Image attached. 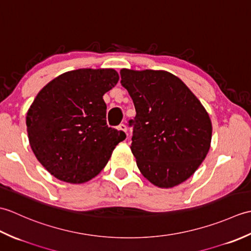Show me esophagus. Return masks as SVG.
Instances as JSON below:
<instances>
[{"mask_svg": "<svg viewBox=\"0 0 251 251\" xmlns=\"http://www.w3.org/2000/svg\"><path fill=\"white\" fill-rule=\"evenodd\" d=\"M119 130L124 131V132H126V134H127V126H126L125 124H121V125L119 126Z\"/></svg>", "mask_w": 251, "mask_h": 251, "instance_id": "obj_1", "label": "esophagus"}]
</instances>
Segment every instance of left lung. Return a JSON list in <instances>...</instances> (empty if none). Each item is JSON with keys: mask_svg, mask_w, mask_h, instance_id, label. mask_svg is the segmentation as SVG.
<instances>
[{"mask_svg": "<svg viewBox=\"0 0 251 251\" xmlns=\"http://www.w3.org/2000/svg\"><path fill=\"white\" fill-rule=\"evenodd\" d=\"M136 109L131 152L143 177L162 189L184 182L210 149L209 114L190 88L165 70L122 69Z\"/></svg>", "mask_w": 251, "mask_h": 251, "instance_id": "obj_1", "label": "left lung"}]
</instances>
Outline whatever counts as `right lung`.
<instances>
[{"label":"right lung","instance_id":"right-lung-1","mask_svg":"<svg viewBox=\"0 0 251 251\" xmlns=\"http://www.w3.org/2000/svg\"><path fill=\"white\" fill-rule=\"evenodd\" d=\"M120 76L114 69H77L60 74L36 95L26 113L30 147L42 166L63 182L95 178L125 132L106 125L103 95Z\"/></svg>","mask_w":251,"mask_h":251}]
</instances>
